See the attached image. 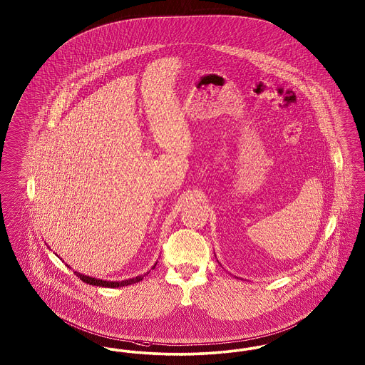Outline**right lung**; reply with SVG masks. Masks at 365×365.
Segmentation results:
<instances>
[{
	"mask_svg": "<svg viewBox=\"0 0 365 365\" xmlns=\"http://www.w3.org/2000/svg\"><path fill=\"white\" fill-rule=\"evenodd\" d=\"M156 266V264H155ZM74 274L77 277H80L81 281H84L86 284L89 285H96V287H104V288H119V287H128L131 284H135V282H140L144 276H138V277L130 278V279H126V281H102V279H98V278L89 277V276H84V274H80L77 272H74Z\"/></svg>",
	"mask_w": 365,
	"mask_h": 365,
	"instance_id": "obj_1",
	"label": "right lung"
}]
</instances>
